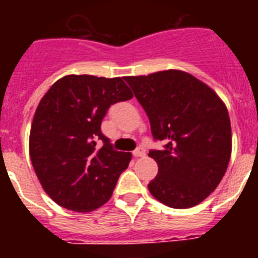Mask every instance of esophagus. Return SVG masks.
Masks as SVG:
<instances>
[{"label": "esophagus", "mask_w": 258, "mask_h": 258, "mask_svg": "<svg viewBox=\"0 0 258 258\" xmlns=\"http://www.w3.org/2000/svg\"><path fill=\"white\" fill-rule=\"evenodd\" d=\"M134 157H143L146 155V151L143 149H136L133 151Z\"/></svg>", "instance_id": "34e87169"}]
</instances>
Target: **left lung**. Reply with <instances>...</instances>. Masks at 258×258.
Here are the masks:
<instances>
[{"label":"left lung","mask_w":258,"mask_h":258,"mask_svg":"<svg viewBox=\"0 0 258 258\" xmlns=\"http://www.w3.org/2000/svg\"><path fill=\"white\" fill-rule=\"evenodd\" d=\"M124 79L149 116L154 140L165 142L163 150L149 152L159 166L150 192L170 208L198 206L216 190L229 165L226 106L207 84L183 71Z\"/></svg>","instance_id":"1"}]
</instances>
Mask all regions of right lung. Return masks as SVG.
I'll use <instances>...</instances> for the list:
<instances>
[{"instance_id":"add662e5","label":"right lung","mask_w":258,"mask_h":258,"mask_svg":"<svg viewBox=\"0 0 258 258\" xmlns=\"http://www.w3.org/2000/svg\"><path fill=\"white\" fill-rule=\"evenodd\" d=\"M133 98L121 77L68 75L38 103L29 134V155L45 192L74 212L94 211L111 198L131 163L101 132L111 104ZM104 146L96 147V140Z\"/></svg>"}]
</instances>
